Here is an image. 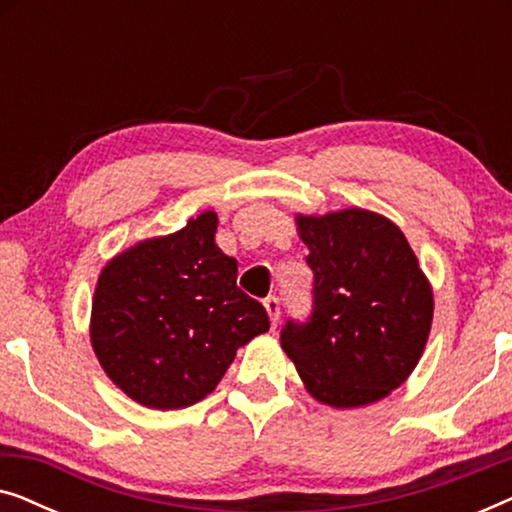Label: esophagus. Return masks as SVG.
Listing matches in <instances>:
<instances>
[{"label": "esophagus", "instance_id": "obj_1", "mask_svg": "<svg viewBox=\"0 0 512 512\" xmlns=\"http://www.w3.org/2000/svg\"><path fill=\"white\" fill-rule=\"evenodd\" d=\"M263 305H265V310H268V317L272 321V326H277L279 314H282V303H279V298L277 296H268V298L263 300Z\"/></svg>", "mask_w": 512, "mask_h": 512}]
</instances>
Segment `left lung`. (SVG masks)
<instances>
[{
    "label": "left lung",
    "mask_w": 512,
    "mask_h": 512,
    "mask_svg": "<svg viewBox=\"0 0 512 512\" xmlns=\"http://www.w3.org/2000/svg\"><path fill=\"white\" fill-rule=\"evenodd\" d=\"M314 272L312 314L289 319L282 349L317 401L359 408L408 380L424 352L433 293L415 251L366 209L298 216Z\"/></svg>",
    "instance_id": "1"
}]
</instances>
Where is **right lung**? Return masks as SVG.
<instances>
[{"mask_svg":"<svg viewBox=\"0 0 512 512\" xmlns=\"http://www.w3.org/2000/svg\"><path fill=\"white\" fill-rule=\"evenodd\" d=\"M216 214L118 254L97 279L90 340L132 401L179 410L212 394L235 352L270 328L237 289V261L216 247Z\"/></svg>","mask_w":512,"mask_h":512,"instance_id":"add662e5","label":"right lung"}]
</instances>
